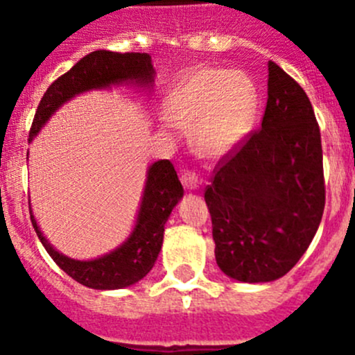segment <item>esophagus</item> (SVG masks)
Segmentation results:
<instances>
[{"instance_id":"esophagus-1","label":"esophagus","mask_w":355,"mask_h":355,"mask_svg":"<svg viewBox=\"0 0 355 355\" xmlns=\"http://www.w3.org/2000/svg\"><path fill=\"white\" fill-rule=\"evenodd\" d=\"M182 184H184V187L187 191H196L199 187V180L194 171H184L182 173Z\"/></svg>"}]
</instances>
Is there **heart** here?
Wrapping results in <instances>:
<instances>
[{
	"label": "heart",
	"instance_id": "1",
	"mask_svg": "<svg viewBox=\"0 0 355 355\" xmlns=\"http://www.w3.org/2000/svg\"><path fill=\"white\" fill-rule=\"evenodd\" d=\"M256 111V85L245 71L204 67L175 87L168 118L191 130L192 149L200 157L221 159L244 142Z\"/></svg>",
	"mask_w": 355,
	"mask_h": 355
}]
</instances>
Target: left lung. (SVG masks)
Segmentation results:
<instances>
[{"mask_svg": "<svg viewBox=\"0 0 355 355\" xmlns=\"http://www.w3.org/2000/svg\"><path fill=\"white\" fill-rule=\"evenodd\" d=\"M204 199L216 263L234 280H278L316 235L324 209L320 127L304 89L277 63H268L261 128L220 161Z\"/></svg>", "mask_w": 355, "mask_h": 355, "instance_id": "1", "label": "left lung"}]
</instances>
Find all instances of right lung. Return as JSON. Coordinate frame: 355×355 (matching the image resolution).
Returning a JSON list of instances; mask_svg holds the SVG:
<instances>
[{"label":"right lung","mask_w":355,"mask_h":355,"mask_svg":"<svg viewBox=\"0 0 355 355\" xmlns=\"http://www.w3.org/2000/svg\"><path fill=\"white\" fill-rule=\"evenodd\" d=\"M155 75L156 70L148 53H114L106 49L89 53L44 92L32 121L28 141H34L49 118L75 96L101 89L108 91L113 85L123 84L151 89ZM182 198L184 187L173 164L168 159L153 163L148 168L141 206L130 235L111 252L87 261L71 259L56 250L42 235L31 206L28 209L39 241L68 277L89 288L116 290L137 284L153 270L163 245L164 223Z\"/></svg>","instance_id":"add662e5"}]
</instances>
